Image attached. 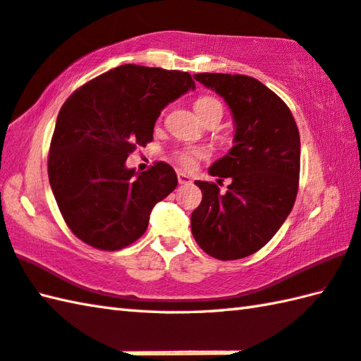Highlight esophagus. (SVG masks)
I'll list each match as a JSON object with an SVG mask.
<instances>
[{"label": "esophagus", "instance_id": "1", "mask_svg": "<svg viewBox=\"0 0 361 361\" xmlns=\"http://www.w3.org/2000/svg\"><path fill=\"white\" fill-rule=\"evenodd\" d=\"M178 180L180 185H185V183H192V178L190 176H187L185 173H179L178 174Z\"/></svg>", "mask_w": 361, "mask_h": 361}]
</instances>
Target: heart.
I'll return each instance as SVG.
<instances>
[{"label":"heart","instance_id":"b5f03b06","mask_svg":"<svg viewBox=\"0 0 361 361\" xmlns=\"http://www.w3.org/2000/svg\"><path fill=\"white\" fill-rule=\"evenodd\" d=\"M193 108L196 114L200 116V119L207 118L209 114L212 113L223 114L221 102L210 96H202L200 99H196ZM201 157H202V152L198 151V149H183V151L178 152V161L187 169H192L196 165V161H198Z\"/></svg>","mask_w":361,"mask_h":361}]
</instances>
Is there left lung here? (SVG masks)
<instances>
[{"mask_svg": "<svg viewBox=\"0 0 361 361\" xmlns=\"http://www.w3.org/2000/svg\"><path fill=\"white\" fill-rule=\"evenodd\" d=\"M193 78L226 102L234 146L209 168L210 176L231 178L226 193L215 183L195 182L202 201L192 214V233L212 257L242 259L261 250L290 214L300 174V135L288 105L256 78L231 73Z\"/></svg>", "mask_w": 361, "mask_h": 361, "instance_id": "8db88e82", "label": "left lung"}]
</instances>
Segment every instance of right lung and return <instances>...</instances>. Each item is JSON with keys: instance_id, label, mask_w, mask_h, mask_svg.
I'll return each instance as SVG.
<instances>
[{"instance_id": "obj_1", "label": "right lung", "mask_w": 361, "mask_h": 361, "mask_svg": "<svg viewBox=\"0 0 361 361\" xmlns=\"http://www.w3.org/2000/svg\"><path fill=\"white\" fill-rule=\"evenodd\" d=\"M195 87L188 72L124 64L66 100L51 138L49 179L78 239L114 251L145 234L154 206L178 187V176L168 163L137 173L126 160L152 141L163 108Z\"/></svg>"}]
</instances>
